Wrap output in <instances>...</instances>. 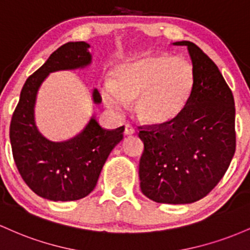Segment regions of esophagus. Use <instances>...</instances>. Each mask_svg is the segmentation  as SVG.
<instances>
[{"instance_id":"esophagus-1","label":"esophagus","mask_w":250,"mask_h":250,"mask_svg":"<svg viewBox=\"0 0 250 250\" xmlns=\"http://www.w3.org/2000/svg\"><path fill=\"white\" fill-rule=\"evenodd\" d=\"M136 133V130H134V127H132L131 125H125V131H124V134L125 136H133V134Z\"/></svg>"}]
</instances>
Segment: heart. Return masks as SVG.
<instances>
[{
  "label": "heart",
  "mask_w": 250,
  "mask_h": 250,
  "mask_svg": "<svg viewBox=\"0 0 250 250\" xmlns=\"http://www.w3.org/2000/svg\"><path fill=\"white\" fill-rule=\"evenodd\" d=\"M195 92V72L182 58L146 54L125 61L114 68L112 81L100 85L103 102L120 113L128 102L143 123L167 125L186 112Z\"/></svg>",
  "instance_id": "heart-1"
}]
</instances>
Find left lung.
Segmentation results:
<instances>
[{
  "label": "left lung",
  "instance_id": "8db88e82",
  "mask_svg": "<svg viewBox=\"0 0 250 250\" xmlns=\"http://www.w3.org/2000/svg\"><path fill=\"white\" fill-rule=\"evenodd\" d=\"M187 46L195 72L188 108L171 124L140 131L142 192L158 203L187 204L207 196L229 167L236 146L235 103L220 69L200 47Z\"/></svg>",
  "mask_w": 250,
  "mask_h": 250
}]
</instances>
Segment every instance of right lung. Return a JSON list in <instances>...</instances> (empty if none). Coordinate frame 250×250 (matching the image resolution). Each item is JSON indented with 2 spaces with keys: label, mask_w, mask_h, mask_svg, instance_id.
<instances>
[{
  "label": "right lung",
  "mask_w": 250,
  "mask_h": 250,
  "mask_svg": "<svg viewBox=\"0 0 250 250\" xmlns=\"http://www.w3.org/2000/svg\"><path fill=\"white\" fill-rule=\"evenodd\" d=\"M89 47L85 41L67 42L52 53L24 83L10 123V144L20 175L36 195L49 201H77L93 191L108 155L124 137V126L105 130L95 114L81 132L63 142L46 138L36 125V98L42 83L53 72L88 67ZM92 99L97 105L102 103L97 88Z\"/></svg>",
  "instance_id": "right-lung-1"
}]
</instances>
